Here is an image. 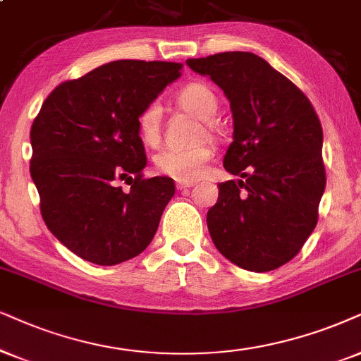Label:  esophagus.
Returning <instances> with one entry per match:
<instances>
[{
  "instance_id": "34e87169",
  "label": "esophagus",
  "mask_w": 361,
  "mask_h": 361,
  "mask_svg": "<svg viewBox=\"0 0 361 361\" xmlns=\"http://www.w3.org/2000/svg\"><path fill=\"white\" fill-rule=\"evenodd\" d=\"M191 186H193V181H178L176 183L178 190H186V188H191Z\"/></svg>"
}]
</instances>
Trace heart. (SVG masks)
<instances>
[{
    "instance_id": "b5f03b06",
    "label": "heart",
    "mask_w": 361,
    "mask_h": 361,
    "mask_svg": "<svg viewBox=\"0 0 361 361\" xmlns=\"http://www.w3.org/2000/svg\"><path fill=\"white\" fill-rule=\"evenodd\" d=\"M178 102L186 111L193 113L200 120H209L216 113L218 103L213 91L202 83L185 86L178 94ZM161 106L158 102H149L138 115V131L141 140L148 145H157L161 135ZM213 149L208 145L191 148H163L154 157V166L161 175L178 181H193L202 175L204 163L212 158Z\"/></svg>"
}]
</instances>
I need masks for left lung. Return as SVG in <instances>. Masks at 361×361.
<instances>
[{"mask_svg": "<svg viewBox=\"0 0 361 361\" xmlns=\"http://www.w3.org/2000/svg\"><path fill=\"white\" fill-rule=\"evenodd\" d=\"M230 102L233 141L223 166L243 180L218 183L207 223L223 257L248 271H271L298 255L318 221L325 191L323 130L303 91L248 51L186 61Z\"/></svg>", "mask_w": 361, "mask_h": 361, "instance_id": "8db88e82", "label": "left lung"}]
</instances>
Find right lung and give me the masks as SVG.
<instances>
[{
  "label": "right lung",
  "instance_id": "right-lung-1",
  "mask_svg": "<svg viewBox=\"0 0 361 361\" xmlns=\"http://www.w3.org/2000/svg\"><path fill=\"white\" fill-rule=\"evenodd\" d=\"M181 63L120 59L56 86L31 126V178L48 230L80 258L111 267L152 243L175 195L147 166L138 115ZM123 179L130 185L121 190Z\"/></svg>",
  "mask_w": 361,
  "mask_h": 361
}]
</instances>
